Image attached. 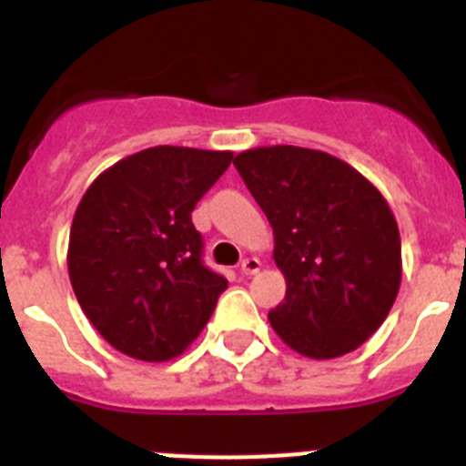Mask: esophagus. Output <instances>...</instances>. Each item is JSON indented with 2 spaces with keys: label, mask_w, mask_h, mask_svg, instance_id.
<instances>
[{
  "label": "esophagus",
  "mask_w": 466,
  "mask_h": 466,
  "mask_svg": "<svg viewBox=\"0 0 466 466\" xmlns=\"http://www.w3.org/2000/svg\"><path fill=\"white\" fill-rule=\"evenodd\" d=\"M240 270L242 275H257L261 270V261L257 257H249L240 263Z\"/></svg>",
  "instance_id": "34e87169"
}]
</instances>
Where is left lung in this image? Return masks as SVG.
Returning a JSON list of instances; mask_svg holds the SVG:
<instances>
[{
	"instance_id": "1",
	"label": "left lung",
	"mask_w": 466,
	"mask_h": 466,
	"mask_svg": "<svg viewBox=\"0 0 466 466\" xmlns=\"http://www.w3.org/2000/svg\"><path fill=\"white\" fill-rule=\"evenodd\" d=\"M233 166L273 226L287 279L270 327L310 360L360 348L401 284V238L382 193L336 156L303 147H258Z\"/></svg>"
}]
</instances>
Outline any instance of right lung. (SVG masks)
Listing matches in <instances>:
<instances>
[{"label": "right lung", "mask_w": 466, "mask_h": 466, "mask_svg": "<svg viewBox=\"0 0 466 466\" xmlns=\"http://www.w3.org/2000/svg\"><path fill=\"white\" fill-rule=\"evenodd\" d=\"M230 160V151L151 147L102 172L81 198L69 279L90 324L123 355L172 360L212 317L228 279L203 263L191 212Z\"/></svg>", "instance_id": "right-lung-1"}]
</instances>
